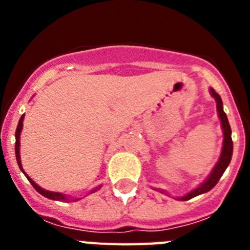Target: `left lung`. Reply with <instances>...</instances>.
I'll use <instances>...</instances> for the list:
<instances>
[{
	"instance_id": "1",
	"label": "left lung",
	"mask_w": 250,
	"mask_h": 250,
	"mask_svg": "<svg viewBox=\"0 0 250 250\" xmlns=\"http://www.w3.org/2000/svg\"><path fill=\"white\" fill-rule=\"evenodd\" d=\"M210 94L216 101V110H218V115H219L220 123H222V129H223V134H224V140H223V149H222V154H220V158L216 163V165L214 167L213 171L210 173V175L208 176L207 180H205L203 184H200L199 187L191 190L190 193H188L187 195L182 196V198H178L179 200H189L194 196H198L200 194H204L207 191L211 190L216 185V183L219 182V179L222 178V175L224 174L225 169L228 167L229 163L231 160V155H233V140H231V129L230 125H229L228 118H227V115H225L224 110H223V101L222 98L219 96V94H216L214 91V89L210 87ZM163 193V191H161Z\"/></svg>"
}]
</instances>
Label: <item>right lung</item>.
<instances>
[{"label":"right lung","instance_id":"right-lung-1","mask_svg":"<svg viewBox=\"0 0 250 250\" xmlns=\"http://www.w3.org/2000/svg\"><path fill=\"white\" fill-rule=\"evenodd\" d=\"M23 118H25V114L22 115L21 118H20L19 125H17V129H16V144H15V151H16L17 164H19V167H20V169H21L22 173L25 174L26 178L28 179V182L32 184V187H34L35 189H36V190L39 191L40 194H41V195L45 196V198H48V199H51V200H57V202H76V200H79V199H70L68 196L63 195L62 193H56V191L45 190V189H42V188H40L39 185H37L36 183H35L34 180H32V179H31L30 176H28L27 174L25 173V170H23V167H22V164H21V158H20V134H21L22 126H23V123H22V121H23ZM100 188H101V185H100V187H98V188H95V189H92V190L90 191V194L95 193V191L99 190Z\"/></svg>","mask_w":250,"mask_h":250}]
</instances>
